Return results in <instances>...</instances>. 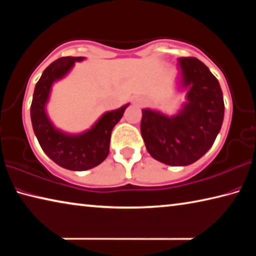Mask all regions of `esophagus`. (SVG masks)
<instances>
[{
    "label": "esophagus",
    "instance_id": "1",
    "mask_svg": "<svg viewBox=\"0 0 256 256\" xmlns=\"http://www.w3.org/2000/svg\"><path fill=\"white\" fill-rule=\"evenodd\" d=\"M140 104H141V102H140Z\"/></svg>",
    "mask_w": 256,
    "mask_h": 256
}]
</instances>
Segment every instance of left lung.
I'll list each match as a JSON object with an SVG mask.
<instances>
[{
    "label": "left lung",
    "mask_w": 256,
    "mask_h": 256,
    "mask_svg": "<svg viewBox=\"0 0 256 256\" xmlns=\"http://www.w3.org/2000/svg\"><path fill=\"white\" fill-rule=\"evenodd\" d=\"M188 102L168 118L142 110L141 136L151 157L170 166H188L209 150L222 128V92L216 78L196 58H178Z\"/></svg>",
    "instance_id": "8db88e82"
}]
</instances>
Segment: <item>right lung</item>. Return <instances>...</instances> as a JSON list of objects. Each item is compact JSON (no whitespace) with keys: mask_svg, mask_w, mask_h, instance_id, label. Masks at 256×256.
<instances>
[{"mask_svg":"<svg viewBox=\"0 0 256 256\" xmlns=\"http://www.w3.org/2000/svg\"><path fill=\"white\" fill-rule=\"evenodd\" d=\"M82 60V56H66L50 63L34 86L30 108L34 132L42 149L54 162L70 170H90L107 158L112 128L122 118L124 110L128 106L125 105L120 110L106 112L92 130L80 136H66L55 130L45 112L50 86L55 80L66 74L74 62Z\"/></svg>","mask_w":256,"mask_h":256,"instance_id":"1","label":"right lung"}]
</instances>
